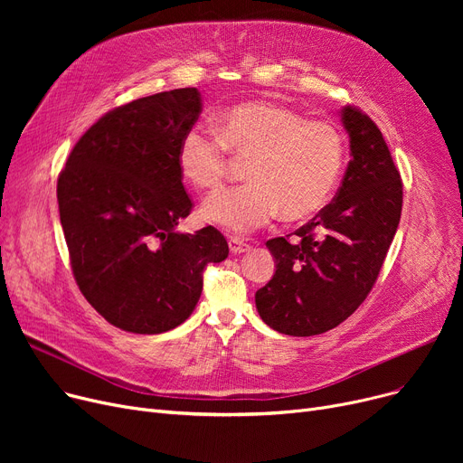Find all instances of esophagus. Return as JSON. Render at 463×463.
I'll use <instances>...</instances> for the list:
<instances>
[{
  "label": "esophagus",
  "instance_id": "esophagus-1",
  "mask_svg": "<svg viewBox=\"0 0 463 463\" xmlns=\"http://www.w3.org/2000/svg\"><path fill=\"white\" fill-rule=\"evenodd\" d=\"M229 250H231V253L240 255V253H248V251L251 250V246L246 244V241L238 240V238H231V240H229Z\"/></svg>",
  "mask_w": 463,
  "mask_h": 463
}]
</instances>
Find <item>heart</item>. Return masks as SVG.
Wrapping results in <instances>:
<instances>
[{"instance_id":"obj_1","label":"heart","mask_w":463,"mask_h":463,"mask_svg":"<svg viewBox=\"0 0 463 463\" xmlns=\"http://www.w3.org/2000/svg\"><path fill=\"white\" fill-rule=\"evenodd\" d=\"M229 152L250 161V182L210 194L201 217L232 234H248L279 212L290 222L319 212L342 176L345 140L330 121L250 101L219 114L215 133L191 128L182 137L180 175L193 187L215 189L227 178Z\"/></svg>"}]
</instances>
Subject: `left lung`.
<instances>
[{
	"label": "left lung",
	"mask_w": 463,
	"mask_h": 463,
	"mask_svg": "<svg viewBox=\"0 0 463 463\" xmlns=\"http://www.w3.org/2000/svg\"><path fill=\"white\" fill-rule=\"evenodd\" d=\"M351 161L335 197L297 240L272 238L266 248L276 274L255 293L260 319L287 335H317L344 323L366 300L391 248L403 184L375 121L342 109Z\"/></svg>",
	"instance_id": "left-lung-1"
}]
</instances>
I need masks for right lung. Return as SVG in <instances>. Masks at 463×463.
Returning <instances> with one entry per match:
<instances>
[{
    "label": "right lung",
    "instance_id": "right-lung-1",
    "mask_svg": "<svg viewBox=\"0 0 463 463\" xmlns=\"http://www.w3.org/2000/svg\"><path fill=\"white\" fill-rule=\"evenodd\" d=\"M201 110L197 88L116 107L80 137L58 176L72 276L95 311L126 332L182 325L201 298L206 266L229 255L212 225L176 231L193 208L178 146Z\"/></svg>",
    "mask_w": 463,
    "mask_h": 463
}]
</instances>
